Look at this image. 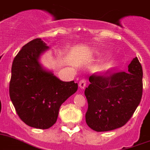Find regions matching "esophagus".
Masks as SVG:
<instances>
[{"label": "esophagus", "mask_w": 150, "mask_h": 150, "mask_svg": "<svg viewBox=\"0 0 150 150\" xmlns=\"http://www.w3.org/2000/svg\"><path fill=\"white\" fill-rule=\"evenodd\" d=\"M86 83H87V81L86 79H82L81 80L79 83V86H80V87L81 89H84L86 87Z\"/></svg>", "instance_id": "esophagus-1"}]
</instances>
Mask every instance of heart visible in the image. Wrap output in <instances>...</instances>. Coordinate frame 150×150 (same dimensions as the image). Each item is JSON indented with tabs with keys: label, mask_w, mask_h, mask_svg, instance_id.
I'll return each mask as SVG.
<instances>
[{
	"label": "heart",
	"mask_w": 150,
	"mask_h": 150,
	"mask_svg": "<svg viewBox=\"0 0 150 150\" xmlns=\"http://www.w3.org/2000/svg\"><path fill=\"white\" fill-rule=\"evenodd\" d=\"M112 66H113V62L112 61H109V62L106 63V64H105L102 67V70H108V69H110L111 67H112Z\"/></svg>",
	"instance_id": "b5f03b06"
}]
</instances>
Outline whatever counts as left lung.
Returning <instances> with one entry per match:
<instances>
[{"label": "left lung", "instance_id": "obj_1", "mask_svg": "<svg viewBox=\"0 0 150 150\" xmlns=\"http://www.w3.org/2000/svg\"><path fill=\"white\" fill-rule=\"evenodd\" d=\"M85 89L88 102L86 122L97 132L119 128L134 115L143 95V69L137 57L128 71L107 70L93 74Z\"/></svg>", "mask_w": 150, "mask_h": 150}]
</instances>
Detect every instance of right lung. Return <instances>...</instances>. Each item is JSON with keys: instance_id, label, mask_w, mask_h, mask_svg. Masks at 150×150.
<instances>
[{"instance_id": "1", "label": "right lung", "mask_w": 150, "mask_h": 150, "mask_svg": "<svg viewBox=\"0 0 150 150\" xmlns=\"http://www.w3.org/2000/svg\"><path fill=\"white\" fill-rule=\"evenodd\" d=\"M48 48L41 38L33 39L14 57L11 68L9 92L13 105L25 125L38 129L55 124L61 105L78 88L74 81H61L41 67L39 56Z\"/></svg>"}]
</instances>
